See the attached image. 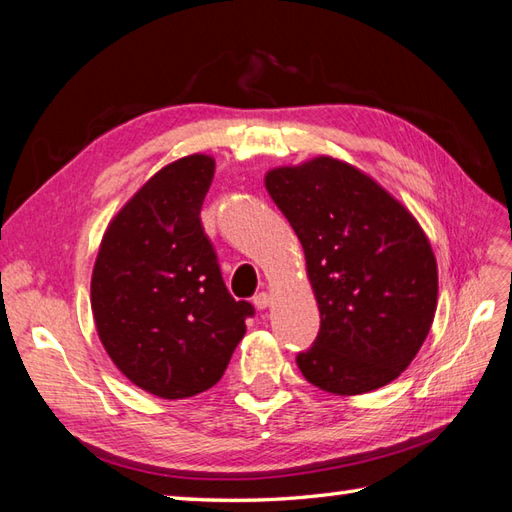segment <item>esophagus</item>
Here are the masks:
<instances>
[{
    "instance_id": "34e87169",
    "label": "esophagus",
    "mask_w": 512,
    "mask_h": 512,
    "mask_svg": "<svg viewBox=\"0 0 512 512\" xmlns=\"http://www.w3.org/2000/svg\"><path fill=\"white\" fill-rule=\"evenodd\" d=\"M254 304H256V309H267V306H271V295L267 293V291H260V293H256L254 295Z\"/></svg>"
}]
</instances>
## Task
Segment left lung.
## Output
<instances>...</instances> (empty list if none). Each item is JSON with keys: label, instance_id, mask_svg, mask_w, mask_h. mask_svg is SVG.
<instances>
[{"label": "left lung", "instance_id": "1", "mask_svg": "<svg viewBox=\"0 0 512 512\" xmlns=\"http://www.w3.org/2000/svg\"><path fill=\"white\" fill-rule=\"evenodd\" d=\"M267 192L298 234L320 333L298 352L315 388L372 392L410 366L434 322L438 267L403 203L333 157L269 170Z\"/></svg>", "mask_w": 512, "mask_h": 512}]
</instances>
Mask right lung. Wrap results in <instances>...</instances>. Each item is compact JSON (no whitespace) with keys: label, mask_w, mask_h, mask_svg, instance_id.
Listing matches in <instances>:
<instances>
[{"label":"right lung","mask_w":512,"mask_h":512,"mask_svg":"<svg viewBox=\"0 0 512 512\" xmlns=\"http://www.w3.org/2000/svg\"><path fill=\"white\" fill-rule=\"evenodd\" d=\"M214 160L164 166L109 223L92 274L98 337L118 370L162 399L217 383L254 306L227 291L201 225Z\"/></svg>","instance_id":"1"}]
</instances>
